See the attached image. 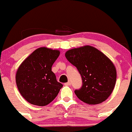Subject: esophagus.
I'll return each instance as SVG.
<instances>
[{"mask_svg":"<svg viewBox=\"0 0 132 132\" xmlns=\"http://www.w3.org/2000/svg\"><path fill=\"white\" fill-rule=\"evenodd\" d=\"M64 85L65 86H70V85H71V82H70L69 81V82H68L65 83Z\"/></svg>","mask_w":132,"mask_h":132,"instance_id":"esophagus-1","label":"esophagus"}]
</instances>
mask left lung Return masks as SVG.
<instances>
[{
	"instance_id": "left-lung-1",
	"label": "left lung",
	"mask_w": 132,
	"mask_h": 132,
	"mask_svg": "<svg viewBox=\"0 0 132 132\" xmlns=\"http://www.w3.org/2000/svg\"><path fill=\"white\" fill-rule=\"evenodd\" d=\"M65 56L81 75L82 85L75 90L77 97L88 104H99L106 100L116 82L117 72L113 62L90 46L70 50Z\"/></svg>"
}]
</instances>
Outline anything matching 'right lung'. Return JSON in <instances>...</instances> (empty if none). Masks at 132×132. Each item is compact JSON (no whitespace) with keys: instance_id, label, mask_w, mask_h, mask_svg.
Returning a JSON list of instances; mask_svg holds the SVG:
<instances>
[{"instance_id":"1","label":"right lung","mask_w":132,"mask_h":132,"mask_svg":"<svg viewBox=\"0 0 132 132\" xmlns=\"http://www.w3.org/2000/svg\"><path fill=\"white\" fill-rule=\"evenodd\" d=\"M59 50L42 47L29 55L18 68L16 83L21 95L31 104L44 106L57 97L63 85L57 82L52 65Z\"/></svg>"}]
</instances>
